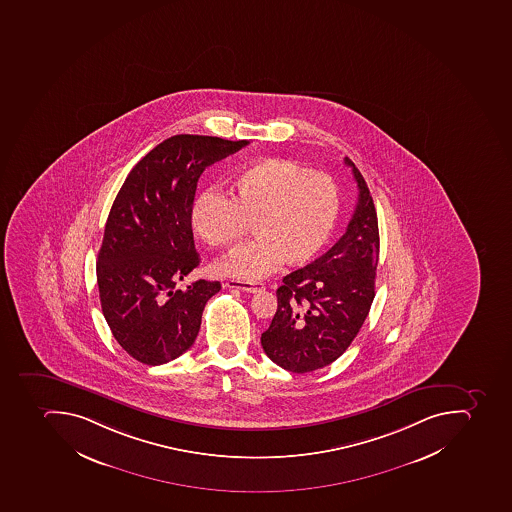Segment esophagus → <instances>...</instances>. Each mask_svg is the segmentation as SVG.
I'll list each match as a JSON object with an SVG mask.
<instances>
[{
	"label": "esophagus",
	"instance_id": "1",
	"mask_svg": "<svg viewBox=\"0 0 512 512\" xmlns=\"http://www.w3.org/2000/svg\"><path fill=\"white\" fill-rule=\"evenodd\" d=\"M225 286L228 289H238V291L249 292V294H257V292L265 291V286L260 283H241V281H226Z\"/></svg>",
	"mask_w": 512,
	"mask_h": 512
}]
</instances>
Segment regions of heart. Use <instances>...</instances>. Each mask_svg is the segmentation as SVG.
Masks as SVG:
<instances>
[{
    "mask_svg": "<svg viewBox=\"0 0 512 512\" xmlns=\"http://www.w3.org/2000/svg\"><path fill=\"white\" fill-rule=\"evenodd\" d=\"M337 184L292 160L265 159L242 168L228 196L207 189L196 197L191 221L212 247H228L246 234L254 241L236 247L215 265L221 276L255 281L279 262L300 266L323 249L339 218Z\"/></svg>",
    "mask_w": 512,
    "mask_h": 512,
    "instance_id": "obj_1",
    "label": "heart"
}]
</instances>
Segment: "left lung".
Returning <instances> with one entry per match:
<instances>
[{"label":"left lung","instance_id":"left-lung-1","mask_svg":"<svg viewBox=\"0 0 512 512\" xmlns=\"http://www.w3.org/2000/svg\"><path fill=\"white\" fill-rule=\"evenodd\" d=\"M358 202L339 241L315 262L292 271L278 287V310L262 334L273 363L311 373L336 361L360 332L376 295L379 226L368 184L352 160Z\"/></svg>","mask_w":512,"mask_h":512}]
</instances>
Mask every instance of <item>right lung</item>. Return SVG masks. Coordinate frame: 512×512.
<instances>
[{
    "instance_id": "right-lung-1",
    "label": "right lung",
    "mask_w": 512,
    "mask_h": 512,
    "mask_svg": "<svg viewBox=\"0 0 512 512\" xmlns=\"http://www.w3.org/2000/svg\"><path fill=\"white\" fill-rule=\"evenodd\" d=\"M247 144L172 136L139 160L115 197L96 265L99 299L112 336L139 363H168L196 340L205 303L221 289L205 279L175 289L201 262L191 225L197 181Z\"/></svg>"
}]
</instances>
